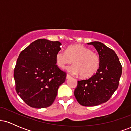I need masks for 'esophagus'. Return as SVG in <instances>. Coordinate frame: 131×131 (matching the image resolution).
Returning <instances> with one entry per match:
<instances>
[{
  "label": "esophagus",
  "mask_w": 131,
  "mask_h": 131,
  "mask_svg": "<svg viewBox=\"0 0 131 131\" xmlns=\"http://www.w3.org/2000/svg\"><path fill=\"white\" fill-rule=\"evenodd\" d=\"M66 78H67V79H70V78H71V76L69 74H67V77Z\"/></svg>",
  "instance_id": "obj_1"
}]
</instances>
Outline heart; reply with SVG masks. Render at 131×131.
Here are the masks:
<instances>
[{
    "instance_id": "obj_1",
    "label": "heart",
    "mask_w": 131,
    "mask_h": 131,
    "mask_svg": "<svg viewBox=\"0 0 131 131\" xmlns=\"http://www.w3.org/2000/svg\"><path fill=\"white\" fill-rule=\"evenodd\" d=\"M58 67L65 68L73 63L74 65L67 69L71 73L80 74L82 78H91L97 73L100 66V58L91 49L80 44L68 46L66 52L59 51L55 55Z\"/></svg>"
}]
</instances>
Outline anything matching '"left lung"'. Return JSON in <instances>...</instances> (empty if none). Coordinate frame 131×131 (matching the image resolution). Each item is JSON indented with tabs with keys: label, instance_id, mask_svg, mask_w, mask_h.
Instances as JSON below:
<instances>
[{
	"label": "left lung",
	"instance_id": "left-lung-1",
	"mask_svg": "<svg viewBox=\"0 0 131 131\" xmlns=\"http://www.w3.org/2000/svg\"><path fill=\"white\" fill-rule=\"evenodd\" d=\"M98 52L100 66L97 73L85 80L78 81L74 96L79 104L93 106L105 103L118 88L122 67L115 51L100 42H92Z\"/></svg>",
	"mask_w": 131,
	"mask_h": 131
}]
</instances>
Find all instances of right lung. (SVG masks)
Returning <instances> with one entry per match:
<instances>
[{
	"mask_svg": "<svg viewBox=\"0 0 131 131\" xmlns=\"http://www.w3.org/2000/svg\"><path fill=\"white\" fill-rule=\"evenodd\" d=\"M61 43L40 39L21 52L14 70L16 91L27 105L43 108L53 103L66 73L56 65Z\"/></svg>",
	"mask_w": 131,
	"mask_h": 131,
	"instance_id": "right-lung-1",
	"label": "right lung"
}]
</instances>
